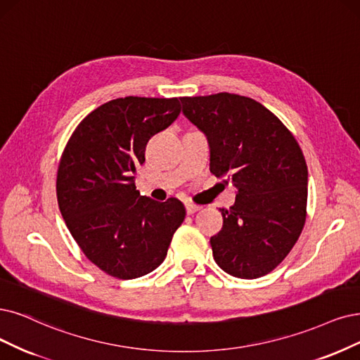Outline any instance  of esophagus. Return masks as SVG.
Listing matches in <instances>:
<instances>
[{"mask_svg": "<svg viewBox=\"0 0 360 360\" xmlns=\"http://www.w3.org/2000/svg\"><path fill=\"white\" fill-rule=\"evenodd\" d=\"M185 209H187V214H188V215H193V214H195V212L200 210L202 206L194 205V203H187V205H185Z\"/></svg>", "mask_w": 360, "mask_h": 360, "instance_id": "1", "label": "esophagus"}]
</instances>
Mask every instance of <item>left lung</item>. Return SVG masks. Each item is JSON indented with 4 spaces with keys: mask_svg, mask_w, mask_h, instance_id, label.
<instances>
[{
    "mask_svg": "<svg viewBox=\"0 0 360 360\" xmlns=\"http://www.w3.org/2000/svg\"><path fill=\"white\" fill-rule=\"evenodd\" d=\"M182 112L210 146V172L236 187L210 237L214 259L238 278L273 271L297 243L307 217L309 172L290 130L259 102L217 93L181 98Z\"/></svg>",
    "mask_w": 360,
    "mask_h": 360,
    "instance_id": "1",
    "label": "left lung"
}]
</instances>
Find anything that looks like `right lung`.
I'll return each mask as SVG.
<instances>
[{
  "label": "right lung",
  "mask_w": 360,
  "mask_h": 360,
  "mask_svg": "<svg viewBox=\"0 0 360 360\" xmlns=\"http://www.w3.org/2000/svg\"><path fill=\"white\" fill-rule=\"evenodd\" d=\"M179 112L178 98H118L86 115L65 145L56 178L60 214L87 259L112 277L155 270L185 219L178 198L160 203L135 185L146 143Z\"/></svg>",
  "instance_id": "1"
}]
</instances>
